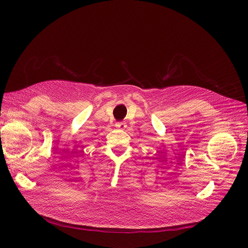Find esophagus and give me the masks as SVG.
Instances as JSON below:
<instances>
[{
    "label": "esophagus",
    "mask_w": 248,
    "mask_h": 248,
    "mask_svg": "<svg viewBox=\"0 0 248 248\" xmlns=\"http://www.w3.org/2000/svg\"><path fill=\"white\" fill-rule=\"evenodd\" d=\"M115 126H116L117 128H120V129H123V131H124L125 127H126V124L122 122V123H116V124H115Z\"/></svg>",
    "instance_id": "1"
}]
</instances>
